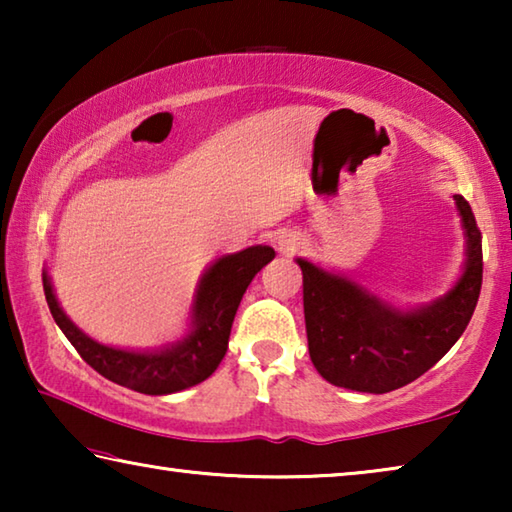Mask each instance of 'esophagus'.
Masks as SVG:
<instances>
[{
    "label": "esophagus",
    "instance_id": "34e87169",
    "mask_svg": "<svg viewBox=\"0 0 512 512\" xmlns=\"http://www.w3.org/2000/svg\"><path fill=\"white\" fill-rule=\"evenodd\" d=\"M275 244H277V250H280V253L291 255L300 248V239L296 235H291V232H282V235L277 237Z\"/></svg>",
    "mask_w": 512,
    "mask_h": 512
}]
</instances>
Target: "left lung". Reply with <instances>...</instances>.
<instances>
[{
    "instance_id": "8db88e82",
    "label": "left lung",
    "mask_w": 512,
    "mask_h": 512,
    "mask_svg": "<svg viewBox=\"0 0 512 512\" xmlns=\"http://www.w3.org/2000/svg\"><path fill=\"white\" fill-rule=\"evenodd\" d=\"M465 230L463 275L443 298L411 311L388 305L350 277L298 259L309 357L329 384L391 393L445 357L474 314L483 282L481 232L470 203L454 194Z\"/></svg>"
}]
</instances>
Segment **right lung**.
Here are the masks:
<instances>
[{
  "label": "right lung",
  "mask_w": 512,
  "mask_h": 512,
  "mask_svg": "<svg viewBox=\"0 0 512 512\" xmlns=\"http://www.w3.org/2000/svg\"><path fill=\"white\" fill-rule=\"evenodd\" d=\"M275 257L271 246H250L235 255H223L207 268L198 282L192 307V332L183 341L162 350L133 352L110 348L83 334L60 309L49 275L42 287L51 316L63 329L85 363L110 381L144 395H169L205 381L219 368L228 350L232 320L248 284Z\"/></svg>",
  "instance_id": "1"
}]
</instances>
